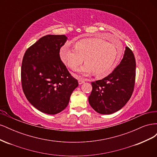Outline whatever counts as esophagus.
Returning a JSON list of instances; mask_svg holds the SVG:
<instances>
[{"mask_svg":"<svg viewBox=\"0 0 157 157\" xmlns=\"http://www.w3.org/2000/svg\"><path fill=\"white\" fill-rule=\"evenodd\" d=\"M84 82V80H82V79H79L78 80V84H83Z\"/></svg>","mask_w":157,"mask_h":157,"instance_id":"1","label":"esophagus"}]
</instances>
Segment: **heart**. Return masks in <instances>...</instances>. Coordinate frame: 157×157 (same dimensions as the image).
I'll return each instance as SVG.
<instances>
[{
  "mask_svg": "<svg viewBox=\"0 0 157 157\" xmlns=\"http://www.w3.org/2000/svg\"><path fill=\"white\" fill-rule=\"evenodd\" d=\"M118 44L99 39H82L76 42L75 50L63 46L60 56L64 63L72 70L84 59L86 64L78 69L82 75L94 73L97 77H104L112 72L121 58L122 48L120 43Z\"/></svg>",
  "mask_w": 157,
  "mask_h": 157,
  "instance_id": "1",
  "label": "heart"
}]
</instances>
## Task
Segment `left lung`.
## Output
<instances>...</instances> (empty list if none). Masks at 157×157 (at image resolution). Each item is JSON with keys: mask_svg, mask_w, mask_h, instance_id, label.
I'll return each mask as SVG.
<instances>
[{"mask_svg": "<svg viewBox=\"0 0 157 157\" xmlns=\"http://www.w3.org/2000/svg\"><path fill=\"white\" fill-rule=\"evenodd\" d=\"M136 65L134 55L126 46L123 58L115 70L107 77L92 82L88 101L95 111L110 115L126 105L134 91Z\"/></svg>", "mask_w": 157, "mask_h": 157, "instance_id": "1", "label": "left lung"}]
</instances>
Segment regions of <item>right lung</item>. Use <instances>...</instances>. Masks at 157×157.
Here are the masks:
<instances>
[{
    "mask_svg": "<svg viewBox=\"0 0 157 157\" xmlns=\"http://www.w3.org/2000/svg\"><path fill=\"white\" fill-rule=\"evenodd\" d=\"M65 35L42 36L23 56L21 78L27 100L38 110L56 115L67 107L71 95L78 86L60 59Z\"/></svg>",
    "mask_w": 157,
    "mask_h": 157,
    "instance_id": "add662e5",
    "label": "right lung"
}]
</instances>
